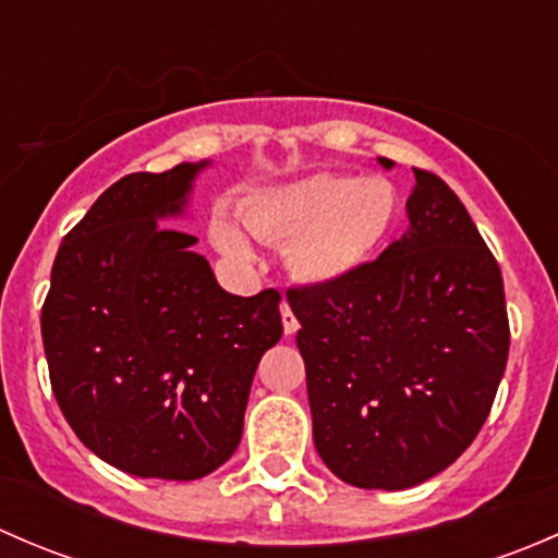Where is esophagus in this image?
I'll use <instances>...</instances> for the list:
<instances>
[{"mask_svg": "<svg viewBox=\"0 0 558 558\" xmlns=\"http://www.w3.org/2000/svg\"><path fill=\"white\" fill-rule=\"evenodd\" d=\"M280 318H283V331H286V335H294V331L300 329V320H296V315L291 313L289 302H283V305H280Z\"/></svg>", "mask_w": 558, "mask_h": 558, "instance_id": "esophagus-1", "label": "esophagus"}]
</instances>
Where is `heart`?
<instances>
[{
    "mask_svg": "<svg viewBox=\"0 0 558 558\" xmlns=\"http://www.w3.org/2000/svg\"><path fill=\"white\" fill-rule=\"evenodd\" d=\"M399 210L397 189L384 178L313 172L247 191L238 218L253 238L283 245L291 278L307 286H337L384 251ZM243 227L218 210L210 218V243L232 262L251 264L256 251Z\"/></svg>",
    "mask_w": 558,
    "mask_h": 558,
    "instance_id": "b5f03b06",
    "label": "heart"
}]
</instances>
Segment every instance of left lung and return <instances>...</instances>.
<instances>
[{
  "mask_svg": "<svg viewBox=\"0 0 558 558\" xmlns=\"http://www.w3.org/2000/svg\"><path fill=\"white\" fill-rule=\"evenodd\" d=\"M413 172L402 238L345 283L289 291L315 451L359 488L399 492L451 466L508 364L497 258L459 196Z\"/></svg>",
  "mask_w": 558,
  "mask_h": 558,
  "instance_id": "8db88e82",
  "label": "left lung"
}]
</instances>
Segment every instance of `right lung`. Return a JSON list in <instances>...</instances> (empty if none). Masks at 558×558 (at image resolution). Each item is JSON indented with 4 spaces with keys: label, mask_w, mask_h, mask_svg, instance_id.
Wrapping results in <instances>:
<instances>
[{
    "label": "right lung",
    "mask_w": 558,
    "mask_h": 558,
    "mask_svg": "<svg viewBox=\"0 0 558 558\" xmlns=\"http://www.w3.org/2000/svg\"><path fill=\"white\" fill-rule=\"evenodd\" d=\"M210 161L112 183L56 253L43 345L56 402L83 446L137 477L196 481L240 446L280 294H229L185 216Z\"/></svg>",
    "instance_id": "obj_1"
}]
</instances>
